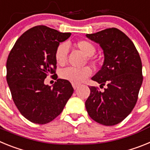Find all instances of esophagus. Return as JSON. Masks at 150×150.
Masks as SVG:
<instances>
[{
  "label": "esophagus",
  "mask_w": 150,
  "mask_h": 150,
  "mask_svg": "<svg viewBox=\"0 0 150 150\" xmlns=\"http://www.w3.org/2000/svg\"><path fill=\"white\" fill-rule=\"evenodd\" d=\"M72 86H73V88H74V90H76V88H78V86H79V85L77 84H72Z\"/></svg>",
  "instance_id": "esophagus-1"
}]
</instances>
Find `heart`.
I'll return each mask as SVG.
<instances>
[{"mask_svg":"<svg viewBox=\"0 0 150 150\" xmlns=\"http://www.w3.org/2000/svg\"><path fill=\"white\" fill-rule=\"evenodd\" d=\"M76 46L84 55L91 57L95 53V45L90 41L81 40L77 41ZM69 47L67 43H62L57 46L55 51V59L59 65H64L67 62ZM91 69L88 67L83 68L67 67L60 72V77L73 84H79L85 81L91 74Z\"/></svg>","mask_w":150,"mask_h":150,"instance_id":"1","label":"heart"}]
</instances>
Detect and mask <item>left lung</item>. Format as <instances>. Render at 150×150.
<instances>
[{
	"label": "left lung",
	"instance_id": "8db88e82",
	"mask_svg": "<svg viewBox=\"0 0 150 150\" xmlns=\"http://www.w3.org/2000/svg\"><path fill=\"white\" fill-rule=\"evenodd\" d=\"M98 43L104 60L100 71L91 78L104 91L89 87L86 108L90 117L104 125L121 122L134 109L143 83L142 63L134 44L122 31L115 28L86 34Z\"/></svg>",
	"mask_w": 150,
	"mask_h": 150
}]
</instances>
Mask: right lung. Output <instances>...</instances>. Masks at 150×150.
<instances>
[{
    "instance_id": "add662e5",
    "label": "right lung",
    "mask_w": 150,
    "mask_h": 150,
    "mask_svg": "<svg viewBox=\"0 0 150 150\" xmlns=\"http://www.w3.org/2000/svg\"><path fill=\"white\" fill-rule=\"evenodd\" d=\"M71 35L35 26L17 40L9 54L6 81L12 98L21 114L31 122L52 121L74 92L71 83L64 79L56 78L52 87L44 83L46 76L55 74V49Z\"/></svg>"
}]
</instances>
